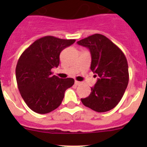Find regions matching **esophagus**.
Here are the masks:
<instances>
[{
  "instance_id": "obj_1",
  "label": "esophagus",
  "mask_w": 147,
  "mask_h": 147,
  "mask_svg": "<svg viewBox=\"0 0 147 147\" xmlns=\"http://www.w3.org/2000/svg\"><path fill=\"white\" fill-rule=\"evenodd\" d=\"M80 82H79V81H75V85H80Z\"/></svg>"
}]
</instances>
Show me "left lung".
Wrapping results in <instances>:
<instances>
[{
    "label": "left lung",
    "instance_id": "1",
    "mask_svg": "<svg viewBox=\"0 0 147 147\" xmlns=\"http://www.w3.org/2000/svg\"><path fill=\"white\" fill-rule=\"evenodd\" d=\"M91 54L90 69L98 76L89 96L81 98L86 107L98 113L107 112L119 104L129 82L128 64L122 51L100 34L77 42Z\"/></svg>",
    "mask_w": 147,
    "mask_h": 147
}]
</instances>
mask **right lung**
Segmentation results:
<instances>
[{
	"mask_svg": "<svg viewBox=\"0 0 147 147\" xmlns=\"http://www.w3.org/2000/svg\"><path fill=\"white\" fill-rule=\"evenodd\" d=\"M75 41L45 36L34 41L18 59L15 71L18 89L34 112L45 114L57 108L66 90L74 84L72 78L53 75L51 69L59 65L61 51Z\"/></svg>",
	"mask_w": 147,
	"mask_h": 147,
	"instance_id": "right-lung-1",
	"label": "right lung"
}]
</instances>
